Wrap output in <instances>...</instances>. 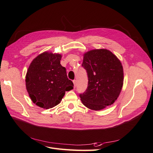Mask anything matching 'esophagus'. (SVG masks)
Wrapping results in <instances>:
<instances>
[{"mask_svg":"<svg viewBox=\"0 0 153 153\" xmlns=\"http://www.w3.org/2000/svg\"><path fill=\"white\" fill-rule=\"evenodd\" d=\"M73 84H74V87H76V80H74L73 81Z\"/></svg>","mask_w":153,"mask_h":153,"instance_id":"34e87169","label":"esophagus"}]
</instances>
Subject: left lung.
Returning <instances> with one entry per match:
<instances>
[{
    "mask_svg": "<svg viewBox=\"0 0 153 153\" xmlns=\"http://www.w3.org/2000/svg\"><path fill=\"white\" fill-rule=\"evenodd\" d=\"M82 66L87 71L88 86L80 94L83 105L101 110L112 105L119 97L124 81L122 64L106 49H94L84 54Z\"/></svg>",
    "mask_w": 153,
    "mask_h": 153,
    "instance_id": "obj_1",
    "label": "left lung"
}]
</instances>
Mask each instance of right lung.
<instances>
[{
    "label": "right lung",
    "instance_id": "right-lung-1",
    "mask_svg": "<svg viewBox=\"0 0 153 153\" xmlns=\"http://www.w3.org/2000/svg\"><path fill=\"white\" fill-rule=\"evenodd\" d=\"M62 55L45 52L30 64L25 76L26 89L32 102L48 109L61 103L66 91L73 89L66 68L61 64Z\"/></svg>",
    "mask_w": 153,
    "mask_h": 153
}]
</instances>
